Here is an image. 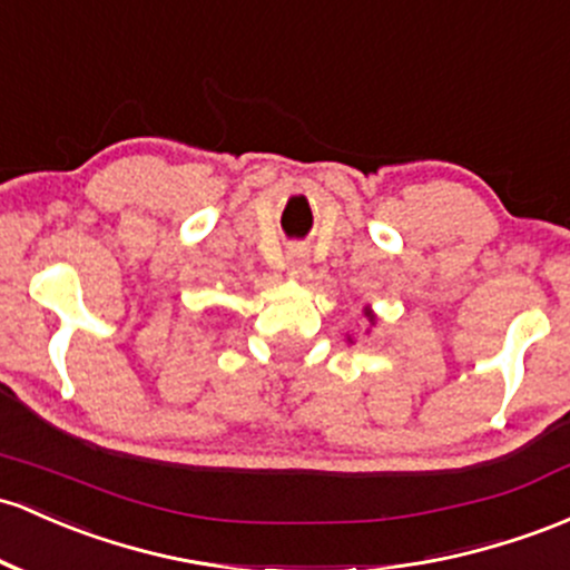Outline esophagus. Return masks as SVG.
Masks as SVG:
<instances>
[{
    "mask_svg": "<svg viewBox=\"0 0 570 570\" xmlns=\"http://www.w3.org/2000/svg\"><path fill=\"white\" fill-rule=\"evenodd\" d=\"M305 265H308V256L299 246H292L289 252H286V267H289V273H303Z\"/></svg>",
    "mask_w": 570,
    "mask_h": 570,
    "instance_id": "esophagus-1",
    "label": "esophagus"
}]
</instances>
